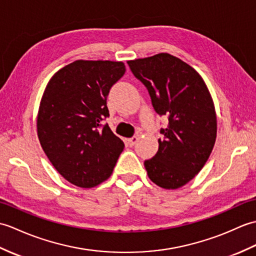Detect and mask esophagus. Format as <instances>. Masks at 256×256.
I'll return each instance as SVG.
<instances>
[{"label":"esophagus","instance_id":"34e87169","mask_svg":"<svg viewBox=\"0 0 256 256\" xmlns=\"http://www.w3.org/2000/svg\"><path fill=\"white\" fill-rule=\"evenodd\" d=\"M138 140H139L138 136H134V137H132V138H130V139L127 140V144H128V146H134Z\"/></svg>","mask_w":256,"mask_h":256}]
</instances>
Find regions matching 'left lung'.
<instances>
[{"label": "left lung", "mask_w": 256, "mask_h": 256, "mask_svg": "<svg viewBox=\"0 0 256 256\" xmlns=\"http://www.w3.org/2000/svg\"><path fill=\"white\" fill-rule=\"evenodd\" d=\"M134 76L149 90L158 115L168 117L156 154L144 162L149 178L178 190L200 172L217 138V114L202 76L166 52L129 60Z\"/></svg>", "instance_id": "left-lung-1"}]
</instances>
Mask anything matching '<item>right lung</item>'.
<instances>
[{"instance_id": "add662e5", "label": "right lung", "mask_w": 256, "mask_h": 256, "mask_svg": "<svg viewBox=\"0 0 256 256\" xmlns=\"http://www.w3.org/2000/svg\"><path fill=\"white\" fill-rule=\"evenodd\" d=\"M124 72L122 61L76 60L51 76L37 114L44 152L62 178L92 188L110 178L124 144L102 120L106 100Z\"/></svg>"}]
</instances>
